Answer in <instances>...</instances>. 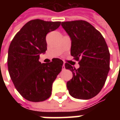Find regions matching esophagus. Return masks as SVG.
<instances>
[{
	"label": "esophagus",
	"instance_id": "1",
	"mask_svg": "<svg viewBox=\"0 0 120 120\" xmlns=\"http://www.w3.org/2000/svg\"><path fill=\"white\" fill-rule=\"evenodd\" d=\"M62 69H65V64H64H64H63V65H62Z\"/></svg>",
	"mask_w": 120,
	"mask_h": 120
}]
</instances>
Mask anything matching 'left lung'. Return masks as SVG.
<instances>
[{"label": "left lung", "instance_id": "1", "mask_svg": "<svg viewBox=\"0 0 120 120\" xmlns=\"http://www.w3.org/2000/svg\"><path fill=\"white\" fill-rule=\"evenodd\" d=\"M61 25L71 40V55L80 65L76 69L65 63V69L73 73L67 82L69 93L75 98L90 99L100 92L110 69L107 45L100 33L86 21L63 22Z\"/></svg>", "mask_w": 120, "mask_h": 120}]
</instances>
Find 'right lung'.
Returning a JSON list of instances; mask_svg holds the SVG:
<instances>
[{
  "label": "right lung",
  "instance_id": "right-lung-1",
  "mask_svg": "<svg viewBox=\"0 0 120 120\" xmlns=\"http://www.w3.org/2000/svg\"><path fill=\"white\" fill-rule=\"evenodd\" d=\"M61 22L35 19L26 23L17 33L9 45L8 67L9 75L18 92L23 98L33 102L50 97L52 85L62 71L63 61L39 62L40 55L47 50L45 37L56 30Z\"/></svg>",
  "mask_w": 120,
  "mask_h": 120
}]
</instances>
